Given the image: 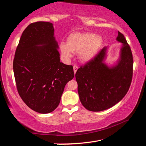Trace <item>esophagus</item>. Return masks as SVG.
Listing matches in <instances>:
<instances>
[{
  "label": "esophagus",
  "mask_w": 146,
  "mask_h": 146,
  "mask_svg": "<svg viewBox=\"0 0 146 146\" xmlns=\"http://www.w3.org/2000/svg\"><path fill=\"white\" fill-rule=\"evenodd\" d=\"M78 68V67L77 66H76V65H74L73 66V70H74V73H75V74L76 73V71H77Z\"/></svg>",
  "instance_id": "obj_1"
}]
</instances>
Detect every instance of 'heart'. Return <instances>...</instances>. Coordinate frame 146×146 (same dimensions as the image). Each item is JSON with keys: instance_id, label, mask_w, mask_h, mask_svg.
Listing matches in <instances>:
<instances>
[{"instance_id": "heart-1", "label": "heart", "mask_w": 146, "mask_h": 146, "mask_svg": "<svg viewBox=\"0 0 146 146\" xmlns=\"http://www.w3.org/2000/svg\"><path fill=\"white\" fill-rule=\"evenodd\" d=\"M102 43V38L95 33H76L68 36L67 44L60 43L59 49L65 59L70 58L72 53H78L79 60L86 62L95 57Z\"/></svg>"}]
</instances>
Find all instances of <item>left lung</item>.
I'll list each match as a JSON object with an SVG mask.
<instances>
[{
    "instance_id": "left-lung-1",
    "label": "left lung",
    "mask_w": 146,
    "mask_h": 146,
    "mask_svg": "<svg viewBox=\"0 0 146 146\" xmlns=\"http://www.w3.org/2000/svg\"><path fill=\"white\" fill-rule=\"evenodd\" d=\"M118 34L117 40L123 46L117 65L110 68L103 62L107 49L104 47L76 72L80 100L91 111H101L113 107L124 97L131 84L132 52L123 35L120 31Z\"/></svg>"
}]
</instances>
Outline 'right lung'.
<instances>
[{
  "label": "right lung",
  "mask_w": 146,
  "mask_h": 146,
  "mask_svg": "<svg viewBox=\"0 0 146 146\" xmlns=\"http://www.w3.org/2000/svg\"><path fill=\"white\" fill-rule=\"evenodd\" d=\"M53 24L39 21L24 29L17 47L13 68L20 97L40 113L58 107L65 86L74 77L73 68L60 61Z\"/></svg>",
  "instance_id": "obj_1"
}]
</instances>
